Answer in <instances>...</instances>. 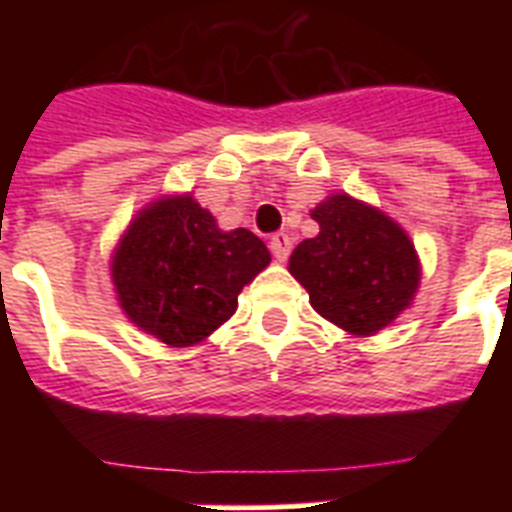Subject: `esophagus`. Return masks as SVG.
Returning <instances> with one entry per match:
<instances>
[{
    "label": "esophagus",
    "mask_w": 512,
    "mask_h": 512,
    "mask_svg": "<svg viewBox=\"0 0 512 512\" xmlns=\"http://www.w3.org/2000/svg\"><path fill=\"white\" fill-rule=\"evenodd\" d=\"M289 252H292V239H289L287 233H273L271 236V255L279 260V263H284L289 257Z\"/></svg>",
    "instance_id": "1"
}]
</instances>
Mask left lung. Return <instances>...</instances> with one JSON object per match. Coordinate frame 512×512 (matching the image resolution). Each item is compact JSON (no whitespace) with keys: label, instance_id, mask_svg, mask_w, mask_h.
Wrapping results in <instances>:
<instances>
[{"label":"left lung","instance_id":"1","mask_svg":"<svg viewBox=\"0 0 512 512\" xmlns=\"http://www.w3.org/2000/svg\"><path fill=\"white\" fill-rule=\"evenodd\" d=\"M319 236L289 257V273L311 305L350 335H374L409 308L420 287L414 244L390 217L348 193H335L311 212Z\"/></svg>","mask_w":512,"mask_h":512}]
</instances>
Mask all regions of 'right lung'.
<instances>
[{
  "label": "right lung",
  "mask_w": 512,
  "mask_h": 512,
  "mask_svg": "<svg viewBox=\"0 0 512 512\" xmlns=\"http://www.w3.org/2000/svg\"><path fill=\"white\" fill-rule=\"evenodd\" d=\"M268 263L271 252L255 233L220 231L191 196H172L135 217L111 276L132 324L185 348L231 319L244 284Z\"/></svg>",
  "instance_id": "right-lung-1"
}]
</instances>
